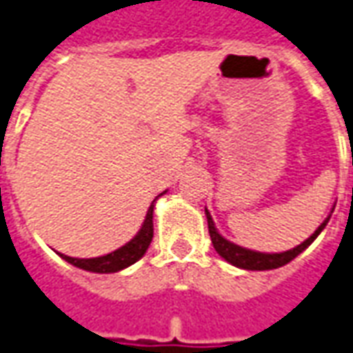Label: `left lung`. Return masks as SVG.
<instances>
[{
    "mask_svg": "<svg viewBox=\"0 0 353 353\" xmlns=\"http://www.w3.org/2000/svg\"><path fill=\"white\" fill-rule=\"evenodd\" d=\"M205 214H207L208 220V234H210V239H212V245L216 249V253L222 259H226L230 265H234V267L239 268H245V270H272V268L278 267H284L288 265L292 259H296L301 251H305L313 241H315V237L325 230L328 222V216L321 226L315 230V234L313 236H309L303 243H299L294 249H290V251H284V253H259V251H251V249H245V247H239L236 243H232V241H228L224 237L220 236L216 232V228H214V222H212V216H210V212L205 210Z\"/></svg>",
    "mask_w": 353,
    "mask_h": 353,
    "instance_id": "8db88e82",
    "label": "left lung"
}]
</instances>
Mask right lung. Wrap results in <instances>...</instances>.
I'll return each mask as SVG.
<instances>
[{
	"mask_svg": "<svg viewBox=\"0 0 353 353\" xmlns=\"http://www.w3.org/2000/svg\"><path fill=\"white\" fill-rule=\"evenodd\" d=\"M152 212H154V203L148 207V212H146L145 222L129 243H125L123 247H119L116 251L108 253L104 257H94V259H75V257H67V255H61L65 259L67 263L75 265V267L83 268V270H88V272H100V274H108V272H117V270H123L129 265L137 263L139 259L143 257L146 253V249L152 241V236H154V226H152Z\"/></svg>",
	"mask_w": 353,
	"mask_h": 353,
	"instance_id": "1",
	"label": "right lung"
}]
</instances>
